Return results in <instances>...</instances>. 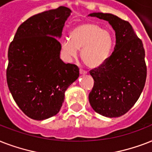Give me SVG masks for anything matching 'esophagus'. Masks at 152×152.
Masks as SVG:
<instances>
[{
    "instance_id": "1",
    "label": "esophagus",
    "mask_w": 152,
    "mask_h": 152,
    "mask_svg": "<svg viewBox=\"0 0 152 152\" xmlns=\"http://www.w3.org/2000/svg\"><path fill=\"white\" fill-rule=\"evenodd\" d=\"M80 73L82 74V75H84V74H87V71H85V70H83L82 69H80Z\"/></svg>"
}]
</instances>
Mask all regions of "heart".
Masks as SVG:
<instances>
[{
	"label": "heart",
	"mask_w": 152,
	"mask_h": 152,
	"mask_svg": "<svg viewBox=\"0 0 152 152\" xmlns=\"http://www.w3.org/2000/svg\"><path fill=\"white\" fill-rule=\"evenodd\" d=\"M70 38L61 42L64 57L70 61L77 57L79 50H82V60L89 68H97L104 64L113 50L110 34L95 23H85L75 27L70 32Z\"/></svg>",
	"instance_id": "obj_1"
}]
</instances>
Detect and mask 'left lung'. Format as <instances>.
I'll use <instances>...</instances> for the list:
<instances>
[{
    "instance_id": "left-lung-1",
    "label": "left lung",
    "mask_w": 152,
    "mask_h": 152,
    "mask_svg": "<svg viewBox=\"0 0 152 152\" xmlns=\"http://www.w3.org/2000/svg\"><path fill=\"white\" fill-rule=\"evenodd\" d=\"M115 31L114 51L99 67L90 70L94 86L89 102L96 113L108 118L126 113L140 98L145 85L147 65L142 40L129 23L110 13L94 12Z\"/></svg>"
}]
</instances>
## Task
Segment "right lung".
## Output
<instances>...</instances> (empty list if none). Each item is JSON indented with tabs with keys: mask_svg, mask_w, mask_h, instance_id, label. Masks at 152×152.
<instances>
[{
	"mask_svg": "<svg viewBox=\"0 0 152 152\" xmlns=\"http://www.w3.org/2000/svg\"><path fill=\"white\" fill-rule=\"evenodd\" d=\"M71 10L65 7L28 18L18 27L8 51L7 83L23 113L45 120L60 111L64 91L79 77V68L60 58L61 37Z\"/></svg>",
	"mask_w": 152,
	"mask_h": 152,
	"instance_id": "obj_1",
	"label": "right lung"
}]
</instances>
